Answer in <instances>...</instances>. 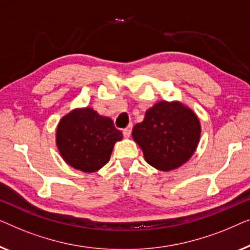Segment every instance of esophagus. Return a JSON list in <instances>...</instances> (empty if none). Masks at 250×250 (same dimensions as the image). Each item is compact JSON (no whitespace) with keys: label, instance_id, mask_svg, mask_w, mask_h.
<instances>
[{"label":"esophagus","instance_id":"esophagus-1","mask_svg":"<svg viewBox=\"0 0 250 250\" xmlns=\"http://www.w3.org/2000/svg\"><path fill=\"white\" fill-rule=\"evenodd\" d=\"M131 129H132V125H129L126 126L125 129H124V136L125 138H129L130 137V133H131Z\"/></svg>","mask_w":250,"mask_h":250}]
</instances>
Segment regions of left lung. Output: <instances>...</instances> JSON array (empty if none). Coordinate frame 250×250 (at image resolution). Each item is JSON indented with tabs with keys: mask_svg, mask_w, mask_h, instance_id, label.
<instances>
[{
	"mask_svg": "<svg viewBox=\"0 0 250 250\" xmlns=\"http://www.w3.org/2000/svg\"><path fill=\"white\" fill-rule=\"evenodd\" d=\"M200 132L199 119L190 107L179 101H161L146 111L143 122L133 126L131 135L147 163L167 172L190 160Z\"/></svg>",
	"mask_w": 250,
	"mask_h": 250,
	"instance_id": "left-lung-1",
	"label": "left lung"
}]
</instances>
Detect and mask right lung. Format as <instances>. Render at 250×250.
<instances>
[{"instance_id":"obj_1","label":"right lung","mask_w":250,"mask_h":250,"mask_svg":"<svg viewBox=\"0 0 250 250\" xmlns=\"http://www.w3.org/2000/svg\"><path fill=\"white\" fill-rule=\"evenodd\" d=\"M124 138L111 118L89 106L73 108L56 126L55 143L66 164L93 173L110 161L115 143Z\"/></svg>"}]
</instances>
